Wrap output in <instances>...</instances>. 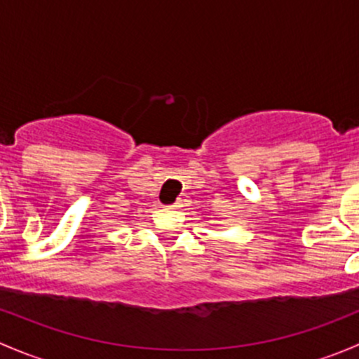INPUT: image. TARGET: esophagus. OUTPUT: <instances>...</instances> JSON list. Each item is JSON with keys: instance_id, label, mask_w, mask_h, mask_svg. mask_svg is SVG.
Masks as SVG:
<instances>
[{"instance_id": "obj_1", "label": "esophagus", "mask_w": 359, "mask_h": 359, "mask_svg": "<svg viewBox=\"0 0 359 359\" xmlns=\"http://www.w3.org/2000/svg\"><path fill=\"white\" fill-rule=\"evenodd\" d=\"M180 206H182V201H177V203H173V205H168L166 208H168V210H179Z\"/></svg>"}]
</instances>
